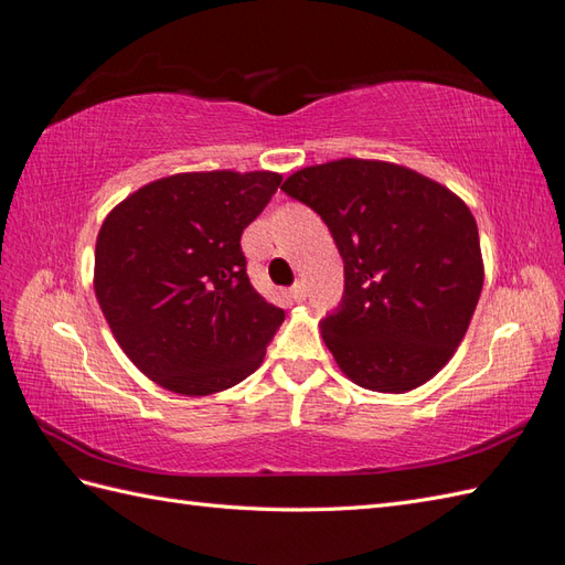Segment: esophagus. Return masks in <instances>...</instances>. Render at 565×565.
Listing matches in <instances>:
<instances>
[{
	"instance_id": "esophagus-1",
	"label": "esophagus",
	"mask_w": 565,
	"mask_h": 565,
	"mask_svg": "<svg viewBox=\"0 0 565 565\" xmlns=\"http://www.w3.org/2000/svg\"><path fill=\"white\" fill-rule=\"evenodd\" d=\"M290 297L295 299V302H305V299H307V287H305V282H295V285L290 287Z\"/></svg>"
}]
</instances>
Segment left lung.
Listing matches in <instances>:
<instances>
[{"mask_svg":"<svg viewBox=\"0 0 565 565\" xmlns=\"http://www.w3.org/2000/svg\"><path fill=\"white\" fill-rule=\"evenodd\" d=\"M282 191L321 215L343 258V299L321 335L345 377L382 394L435 377L483 287L479 227L463 200L372 159L299 169Z\"/></svg>","mask_w":565,"mask_h":565,"instance_id":"left-lung-1","label":"left lung"}]
</instances>
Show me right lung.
I'll return each instance as SVG.
<instances>
[{
    "instance_id": "1",
    "label": "right lung",
    "mask_w": 565,
    "mask_h": 565,
    "mask_svg": "<svg viewBox=\"0 0 565 565\" xmlns=\"http://www.w3.org/2000/svg\"><path fill=\"white\" fill-rule=\"evenodd\" d=\"M273 171H195L142 185L96 239L94 290L135 367L183 396L256 372L285 311L250 285L242 232L270 203Z\"/></svg>"
}]
</instances>
